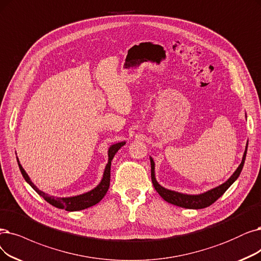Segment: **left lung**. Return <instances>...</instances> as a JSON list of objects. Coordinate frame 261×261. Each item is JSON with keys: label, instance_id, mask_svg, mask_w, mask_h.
Instances as JSON below:
<instances>
[{"label": "left lung", "instance_id": "obj_1", "mask_svg": "<svg viewBox=\"0 0 261 261\" xmlns=\"http://www.w3.org/2000/svg\"><path fill=\"white\" fill-rule=\"evenodd\" d=\"M246 152H247V144H246V149H245L241 164H240V166L238 167V169L234 171V173L228 179V181H226L224 184H222L220 186L215 187V189H213L209 192H205L203 194H200V195H185V194L176 193L173 191L164 189V187L161 186L155 179V173H154L155 166H154L153 160L150 158L152 183L154 185V189L156 190V192H158L160 194V196L167 202L181 206V207H185V209H203V207H206V206L211 205L212 203H214L218 199V198H220L229 189V186H230L239 178V175L242 171L243 165L245 162Z\"/></svg>", "mask_w": 261, "mask_h": 261}]
</instances>
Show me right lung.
Masks as SVG:
<instances>
[{"label": "right lung", "mask_w": 261, "mask_h": 261, "mask_svg": "<svg viewBox=\"0 0 261 261\" xmlns=\"http://www.w3.org/2000/svg\"><path fill=\"white\" fill-rule=\"evenodd\" d=\"M125 144V142H119L111 145L108 150V164L105 168V171H103V176L101 182L95 187L94 190H92L89 193L82 194L79 196H75V197H68V198H58V197H54V196H49L48 194L39 191L37 187L31 182L29 175L27 174V172L24 171V169L22 168V166L20 165L18 159V165H19V169L21 171L24 180L33 187L35 190V192L44 198V199L49 202L50 204H52L56 207H59V209H64L66 211H79V210H83L87 209V207H90L92 205H94L96 203H98L103 196L106 195L109 185H110V167H111V161L113 159V156L116 155V153L119 151V149H121V147Z\"/></svg>", "instance_id": "add662e5"}]
</instances>
